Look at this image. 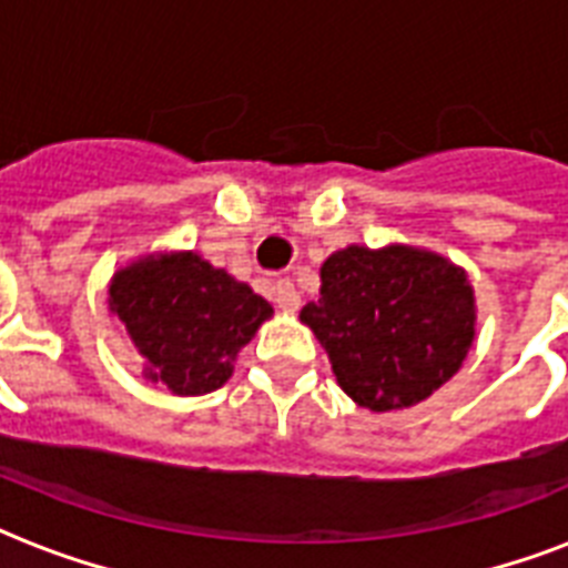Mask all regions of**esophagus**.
<instances>
[{"label":"esophagus","mask_w":568,"mask_h":568,"mask_svg":"<svg viewBox=\"0 0 568 568\" xmlns=\"http://www.w3.org/2000/svg\"><path fill=\"white\" fill-rule=\"evenodd\" d=\"M274 303L285 312H294L297 306H301V292L294 288L292 280H276V283H274Z\"/></svg>","instance_id":"obj_1"}]
</instances>
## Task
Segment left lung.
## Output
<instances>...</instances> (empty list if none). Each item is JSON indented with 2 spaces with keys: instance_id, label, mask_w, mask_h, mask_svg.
<instances>
[{
  "instance_id": "1",
  "label": "left lung",
  "mask_w": 568,
  "mask_h": 568,
  "mask_svg": "<svg viewBox=\"0 0 568 568\" xmlns=\"http://www.w3.org/2000/svg\"><path fill=\"white\" fill-rule=\"evenodd\" d=\"M475 292L430 250L351 244L321 265V297L301 321L327 351L347 397L372 413L422 404L475 342Z\"/></svg>"
}]
</instances>
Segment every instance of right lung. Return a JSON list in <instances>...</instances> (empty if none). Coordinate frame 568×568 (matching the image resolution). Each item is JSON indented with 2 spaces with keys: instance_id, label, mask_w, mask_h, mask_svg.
Here are the masks:
<instances>
[{
  "instance_id": "1",
  "label": "right lung",
  "mask_w": 568,
  "mask_h": 568,
  "mask_svg": "<svg viewBox=\"0 0 568 568\" xmlns=\"http://www.w3.org/2000/svg\"><path fill=\"white\" fill-rule=\"evenodd\" d=\"M109 310L144 356V377L173 395H205L232 377V363L271 303L223 267L185 253H153L111 276Z\"/></svg>"
}]
</instances>
